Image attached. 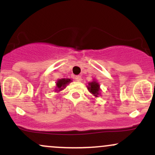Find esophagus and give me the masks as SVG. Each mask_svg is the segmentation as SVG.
<instances>
[{
  "label": "esophagus",
  "mask_w": 155,
  "mask_h": 155,
  "mask_svg": "<svg viewBox=\"0 0 155 155\" xmlns=\"http://www.w3.org/2000/svg\"><path fill=\"white\" fill-rule=\"evenodd\" d=\"M75 80L76 81H81V77L80 76H75Z\"/></svg>",
  "instance_id": "34e87169"
}]
</instances>
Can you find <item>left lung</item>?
Segmentation results:
<instances>
[{
    "instance_id": "left-lung-1",
    "label": "left lung",
    "mask_w": 155,
    "mask_h": 155,
    "mask_svg": "<svg viewBox=\"0 0 155 155\" xmlns=\"http://www.w3.org/2000/svg\"><path fill=\"white\" fill-rule=\"evenodd\" d=\"M87 87L89 92H90L92 95L95 96V97H97L101 95V90L100 88V84H99V83L97 82L96 80L93 79L92 81L89 82Z\"/></svg>"
}]
</instances>
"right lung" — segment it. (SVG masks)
<instances>
[{"instance_id":"1","label":"right lung","mask_w":155,"mask_h":155,"mask_svg":"<svg viewBox=\"0 0 155 155\" xmlns=\"http://www.w3.org/2000/svg\"><path fill=\"white\" fill-rule=\"evenodd\" d=\"M72 80L71 79H59L57 80L56 81V88H55V92H58L63 89L66 87V86L69 83H71Z\"/></svg>"}]
</instances>
